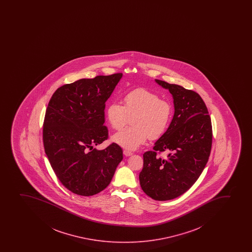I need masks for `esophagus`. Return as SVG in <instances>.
Returning a JSON list of instances; mask_svg holds the SVG:
<instances>
[{"label": "esophagus", "instance_id": "1", "mask_svg": "<svg viewBox=\"0 0 252 252\" xmlns=\"http://www.w3.org/2000/svg\"><path fill=\"white\" fill-rule=\"evenodd\" d=\"M124 155H125V157H131L133 153L131 151H127V150H125L124 151Z\"/></svg>", "mask_w": 252, "mask_h": 252}]
</instances>
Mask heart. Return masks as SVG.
<instances>
[{
	"label": "heart",
	"mask_w": 252,
	"mask_h": 252,
	"mask_svg": "<svg viewBox=\"0 0 252 252\" xmlns=\"http://www.w3.org/2000/svg\"><path fill=\"white\" fill-rule=\"evenodd\" d=\"M173 107L169 101L161 100L157 93L138 88L127 93L124 106L112 102L106 109V118L113 129L119 130L132 119V127L119 131L112 141L127 150L134 151L144 145L148 138L157 139L170 126Z\"/></svg>",
	"instance_id": "1"
}]
</instances>
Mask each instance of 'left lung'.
<instances>
[{
	"mask_svg": "<svg viewBox=\"0 0 252 252\" xmlns=\"http://www.w3.org/2000/svg\"><path fill=\"white\" fill-rule=\"evenodd\" d=\"M172 95L174 115L170 126L144 154L139 173L142 190L152 199L166 201L185 193L203 172L212 146L211 119L202 97L179 85L155 80ZM168 153L166 158L156 152Z\"/></svg>",
	"mask_w": 252,
	"mask_h": 252,
	"instance_id": "8db88e82",
	"label": "left lung"
}]
</instances>
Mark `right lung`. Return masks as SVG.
Returning a JSON list of instances; mask_svg holds the SVG:
<instances>
[{
  "label": "right lung",
  "instance_id": "add662e5",
  "mask_svg": "<svg viewBox=\"0 0 252 252\" xmlns=\"http://www.w3.org/2000/svg\"><path fill=\"white\" fill-rule=\"evenodd\" d=\"M122 77L119 73L81 79L58 88L49 101L44 151L55 175L73 193L88 197L104 190L123 159L117 144L94 148L108 136L105 103Z\"/></svg>",
  "mask_w": 252,
  "mask_h": 252
}]
</instances>
